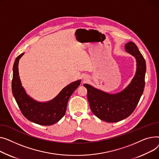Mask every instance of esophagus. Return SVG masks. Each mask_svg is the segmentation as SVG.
<instances>
[{
	"label": "esophagus",
	"instance_id": "34e87169",
	"mask_svg": "<svg viewBox=\"0 0 159 159\" xmlns=\"http://www.w3.org/2000/svg\"><path fill=\"white\" fill-rule=\"evenodd\" d=\"M87 80V78H83V81H86Z\"/></svg>",
	"mask_w": 159,
	"mask_h": 159
}]
</instances>
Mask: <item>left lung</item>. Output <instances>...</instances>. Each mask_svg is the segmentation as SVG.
Listing matches in <instances>:
<instances>
[{
    "label": "left lung",
    "mask_w": 159,
    "mask_h": 159,
    "mask_svg": "<svg viewBox=\"0 0 159 159\" xmlns=\"http://www.w3.org/2000/svg\"><path fill=\"white\" fill-rule=\"evenodd\" d=\"M125 51L136 60V72L129 85L116 94H109L84 84L87 89V99L90 109L96 117L108 123L118 122L132 114L141 98L145 85L146 61L137 45L129 42Z\"/></svg>",
    "instance_id": "1"
}]
</instances>
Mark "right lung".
I'll return each mask as SVG.
<instances>
[{
	"label": "right lung",
	"mask_w": 159,
	"mask_h": 159,
	"mask_svg": "<svg viewBox=\"0 0 159 159\" xmlns=\"http://www.w3.org/2000/svg\"><path fill=\"white\" fill-rule=\"evenodd\" d=\"M24 53L16 57L13 67L12 92L25 118L33 123L43 126L55 124L64 116L69 99L80 85L81 80L70 83L51 101L39 102L28 95L23 86L18 73V62Z\"/></svg>",
	"instance_id": "obj_1"
}]
</instances>
